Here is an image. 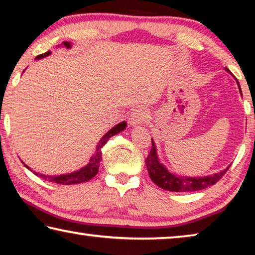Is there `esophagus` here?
<instances>
[{
  "instance_id": "obj_1",
  "label": "esophagus",
  "mask_w": 255,
  "mask_h": 255,
  "mask_svg": "<svg viewBox=\"0 0 255 255\" xmlns=\"http://www.w3.org/2000/svg\"><path fill=\"white\" fill-rule=\"evenodd\" d=\"M148 111L145 108H138V109L133 110L129 117V124L131 126H137V125H143L148 119Z\"/></svg>"
}]
</instances>
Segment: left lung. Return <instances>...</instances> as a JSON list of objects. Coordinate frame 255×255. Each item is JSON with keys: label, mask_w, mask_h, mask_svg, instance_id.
<instances>
[{"label": "left lung", "mask_w": 255, "mask_h": 255, "mask_svg": "<svg viewBox=\"0 0 255 255\" xmlns=\"http://www.w3.org/2000/svg\"><path fill=\"white\" fill-rule=\"evenodd\" d=\"M225 71L232 74L231 71L226 67ZM237 82L239 85L240 92V83ZM146 166H147L149 178L152 179L153 182L158 185L159 188L163 190H167V191L172 192H192L198 191V190H202L210 187V185L215 184L222 179V176L226 173L227 170L230 169L231 165H228L225 170L219 172V173H215L211 175L206 176H182L173 172H170L166 169V166L159 161V157L157 155L156 145H155L153 138H152V148H150L149 155L147 158L145 159Z\"/></svg>", "instance_id": "obj_1"}]
</instances>
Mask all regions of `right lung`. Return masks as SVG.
I'll list each match as a JSON object with an SVG mask.
<instances>
[{"instance_id": "right-lung-1", "label": "right lung", "mask_w": 255, "mask_h": 255, "mask_svg": "<svg viewBox=\"0 0 255 255\" xmlns=\"http://www.w3.org/2000/svg\"><path fill=\"white\" fill-rule=\"evenodd\" d=\"M60 46H64L65 48L67 49H71L72 44L68 41H63ZM51 53L48 50L46 51L45 54H41V55H38L36 59H41L44 57H47V56H49ZM127 127V123L126 122H123L118 125H116L115 127H112L109 131H107V133L105 136H103L100 141H99L98 145H97V148H96V152H94L93 156L90 158V162L86 164L85 166L82 167V169L74 171V172H71V173H66V174H59V175H47V174H41V173H37L36 171H33L32 169H30V167L27 165V164H24L23 162V165L27 167L29 171L33 172V174H36L37 176H39V178L44 179L46 181H49V182H53V183H57V184H77V183H82V182H86V181L91 180L92 178L97 175L98 171H99V166H100V162L102 159V153H101V148L103 147V145H105L108 140H109V138L117 135V133L122 132L123 130H125Z\"/></svg>"}]
</instances>
